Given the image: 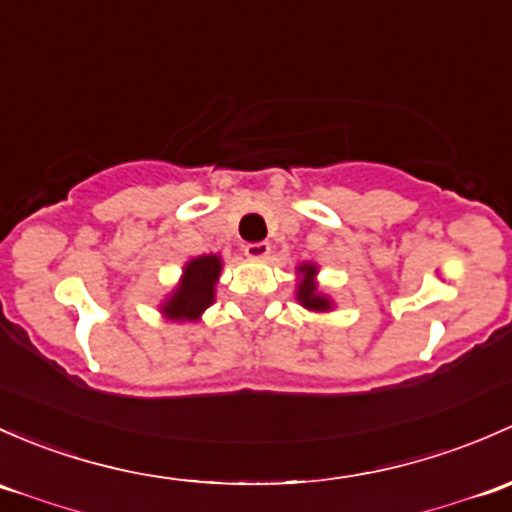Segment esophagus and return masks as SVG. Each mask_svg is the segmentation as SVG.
Here are the masks:
<instances>
[{
	"mask_svg": "<svg viewBox=\"0 0 512 512\" xmlns=\"http://www.w3.org/2000/svg\"><path fill=\"white\" fill-rule=\"evenodd\" d=\"M245 255L250 260H265L270 255V242H250V245H245Z\"/></svg>",
	"mask_w": 512,
	"mask_h": 512,
	"instance_id": "esophagus-1",
	"label": "esophagus"
}]
</instances>
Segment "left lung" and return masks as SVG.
I'll return each mask as SVG.
<instances>
[{"label":"left lung","instance_id":"1","mask_svg":"<svg viewBox=\"0 0 512 512\" xmlns=\"http://www.w3.org/2000/svg\"><path fill=\"white\" fill-rule=\"evenodd\" d=\"M319 265L316 262H301L297 267V301L304 309L314 311V314H326L333 309V299L319 289L316 282Z\"/></svg>","mask_w":512,"mask_h":512}]
</instances>
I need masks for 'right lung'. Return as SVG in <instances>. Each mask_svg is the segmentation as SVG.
I'll use <instances>...</instances> for the list:
<instances>
[{"label": "right lung", "mask_w": 512, "mask_h": 512, "mask_svg": "<svg viewBox=\"0 0 512 512\" xmlns=\"http://www.w3.org/2000/svg\"><path fill=\"white\" fill-rule=\"evenodd\" d=\"M223 272V257L198 255L188 260L181 270V279L159 304L161 316L176 324H196L203 311L215 301V284Z\"/></svg>", "instance_id": "1"}]
</instances>
